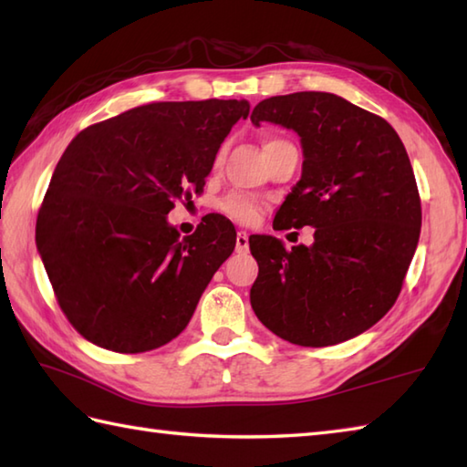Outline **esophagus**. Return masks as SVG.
Here are the masks:
<instances>
[{
  "instance_id": "34e87169",
  "label": "esophagus",
  "mask_w": 467,
  "mask_h": 467,
  "mask_svg": "<svg viewBox=\"0 0 467 467\" xmlns=\"http://www.w3.org/2000/svg\"><path fill=\"white\" fill-rule=\"evenodd\" d=\"M249 251V234L241 231L236 234V253H246Z\"/></svg>"
}]
</instances>
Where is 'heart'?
Here are the masks:
<instances>
[{
  "mask_svg": "<svg viewBox=\"0 0 467 467\" xmlns=\"http://www.w3.org/2000/svg\"><path fill=\"white\" fill-rule=\"evenodd\" d=\"M276 140H279V138H269V140L265 142V146L271 142H276ZM218 208H221V213L224 216H228L234 223L253 224L261 214V201L251 194L233 192V194L224 196L223 201L218 202Z\"/></svg>",
  "mask_w": 467,
  "mask_h": 467,
  "instance_id": "heart-1",
  "label": "heart"
}]
</instances>
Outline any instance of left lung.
Returning a JSON list of instances; mask_svg holds the SVG:
<instances>
[{
    "instance_id": "1",
    "label": "left lung",
    "mask_w": 467,
    "mask_h": 467,
    "mask_svg": "<svg viewBox=\"0 0 467 467\" xmlns=\"http://www.w3.org/2000/svg\"><path fill=\"white\" fill-rule=\"evenodd\" d=\"M251 120L291 128L303 144L301 181L273 228H315L311 246L291 251L275 236H251L253 311L295 345L353 339L398 301L418 249L421 201L401 138L381 116L329 92L266 98Z\"/></svg>"
}]
</instances>
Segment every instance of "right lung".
<instances>
[{"label": "right lung", "mask_w": 467, "mask_h": 467, "mask_svg": "<svg viewBox=\"0 0 467 467\" xmlns=\"http://www.w3.org/2000/svg\"><path fill=\"white\" fill-rule=\"evenodd\" d=\"M246 100L152 102L84 128L59 158L36 243L59 309L84 339L144 353L184 331L236 244L206 214L181 239L166 214L202 194L218 148Z\"/></svg>", "instance_id": "obj_1"}]
</instances>
